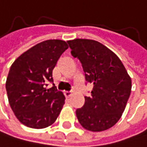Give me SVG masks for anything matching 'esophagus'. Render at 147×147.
Listing matches in <instances>:
<instances>
[{
    "label": "esophagus",
    "mask_w": 147,
    "mask_h": 147,
    "mask_svg": "<svg viewBox=\"0 0 147 147\" xmlns=\"http://www.w3.org/2000/svg\"><path fill=\"white\" fill-rule=\"evenodd\" d=\"M64 94H65V96H66V97H70L71 96V94H72V91H65L64 92Z\"/></svg>",
    "instance_id": "esophagus-1"
}]
</instances>
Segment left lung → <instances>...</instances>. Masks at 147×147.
Listing matches in <instances>:
<instances>
[{"label":"left lung","mask_w":147,"mask_h":147,"mask_svg":"<svg viewBox=\"0 0 147 147\" xmlns=\"http://www.w3.org/2000/svg\"><path fill=\"white\" fill-rule=\"evenodd\" d=\"M71 54L82 64L86 80L94 85L83 107L76 111L84 129L106 130L121 119L131 92V78L119 57L101 43L90 39L68 41Z\"/></svg>","instance_id":"left-lung-1"}]
</instances>
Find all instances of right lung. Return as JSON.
Segmentation results:
<instances>
[{"mask_svg":"<svg viewBox=\"0 0 147 147\" xmlns=\"http://www.w3.org/2000/svg\"><path fill=\"white\" fill-rule=\"evenodd\" d=\"M69 48L62 40H46L22 53L9 69L6 90L17 119L32 129L51 126L65 103V96L53 82V70L61 55Z\"/></svg>","mask_w":147,"mask_h":147,"instance_id":"right-lung-1","label":"right lung"}]
</instances>
